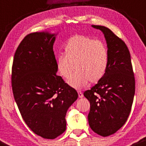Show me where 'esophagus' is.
Returning <instances> with one entry per match:
<instances>
[{"label": "esophagus", "mask_w": 146, "mask_h": 146, "mask_svg": "<svg viewBox=\"0 0 146 146\" xmlns=\"http://www.w3.org/2000/svg\"><path fill=\"white\" fill-rule=\"evenodd\" d=\"M78 97L79 98H83V94L81 91H78Z\"/></svg>", "instance_id": "34e87169"}]
</instances>
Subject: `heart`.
<instances>
[{
  "label": "heart",
  "instance_id": "1",
  "mask_svg": "<svg viewBox=\"0 0 146 146\" xmlns=\"http://www.w3.org/2000/svg\"><path fill=\"white\" fill-rule=\"evenodd\" d=\"M64 55L58 56L56 67L59 74L65 79L77 72L69 80L75 88H81L90 81H100L108 66V50L106 45L100 40L80 34L72 35L64 46ZM75 67H74V66Z\"/></svg>",
  "mask_w": 146,
  "mask_h": 146
}]
</instances>
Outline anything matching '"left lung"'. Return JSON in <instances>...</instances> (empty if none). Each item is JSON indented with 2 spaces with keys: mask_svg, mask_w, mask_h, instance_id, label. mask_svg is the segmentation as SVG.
Listing matches in <instances>:
<instances>
[{
  "mask_svg": "<svg viewBox=\"0 0 146 146\" xmlns=\"http://www.w3.org/2000/svg\"><path fill=\"white\" fill-rule=\"evenodd\" d=\"M104 33L108 50V66L104 77L83 95L90 102L89 125L106 137L125 124L133 102L135 81L131 54L125 42L109 28L92 25Z\"/></svg>",
  "mask_w": 146,
  "mask_h": 146,
  "instance_id": "obj_1",
  "label": "left lung"
}]
</instances>
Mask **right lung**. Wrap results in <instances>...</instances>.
<instances>
[{"instance_id":"right-lung-1","label":"right lung","mask_w":146,"mask_h":146,"mask_svg":"<svg viewBox=\"0 0 146 146\" xmlns=\"http://www.w3.org/2000/svg\"><path fill=\"white\" fill-rule=\"evenodd\" d=\"M55 34L31 33L15 50L11 84L16 104L26 125L36 135L55 139L66 129L68 108L78 95L56 75Z\"/></svg>"}]
</instances>
